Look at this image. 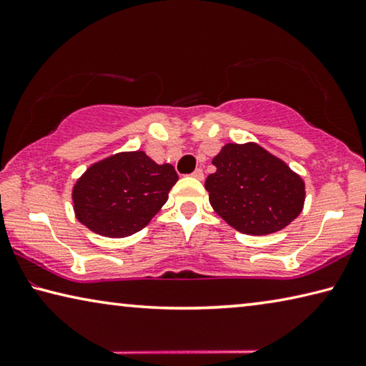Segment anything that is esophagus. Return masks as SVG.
Here are the masks:
<instances>
[{
    "mask_svg": "<svg viewBox=\"0 0 366 366\" xmlns=\"http://www.w3.org/2000/svg\"><path fill=\"white\" fill-rule=\"evenodd\" d=\"M192 177H195V179H198V181H202V179H203V171L200 168H197L194 172H192Z\"/></svg>",
    "mask_w": 366,
    "mask_h": 366,
    "instance_id": "esophagus-1",
    "label": "esophagus"
}]
</instances>
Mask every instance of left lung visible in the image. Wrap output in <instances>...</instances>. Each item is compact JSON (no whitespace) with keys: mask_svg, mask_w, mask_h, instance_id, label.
Returning a JSON list of instances; mask_svg holds the SVG:
<instances>
[{"mask_svg":"<svg viewBox=\"0 0 366 366\" xmlns=\"http://www.w3.org/2000/svg\"><path fill=\"white\" fill-rule=\"evenodd\" d=\"M207 177L209 203L229 226L250 235L281 231L300 214L305 184L257 144H226Z\"/></svg>","mask_w":366,"mask_h":366,"instance_id":"left-lung-1","label":"left lung"}]
</instances>
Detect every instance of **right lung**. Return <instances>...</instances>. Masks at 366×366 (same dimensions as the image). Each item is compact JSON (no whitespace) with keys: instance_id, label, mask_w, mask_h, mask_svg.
I'll use <instances>...</instances> for the list:
<instances>
[{"instance_id":"1","label":"right lung","mask_w":366,"mask_h":366,"mask_svg":"<svg viewBox=\"0 0 366 366\" xmlns=\"http://www.w3.org/2000/svg\"><path fill=\"white\" fill-rule=\"evenodd\" d=\"M177 174L145 152H122L92 164L72 189L76 218L103 237L121 239L144 229L168 200Z\"/></svg>"}]
</instances>
